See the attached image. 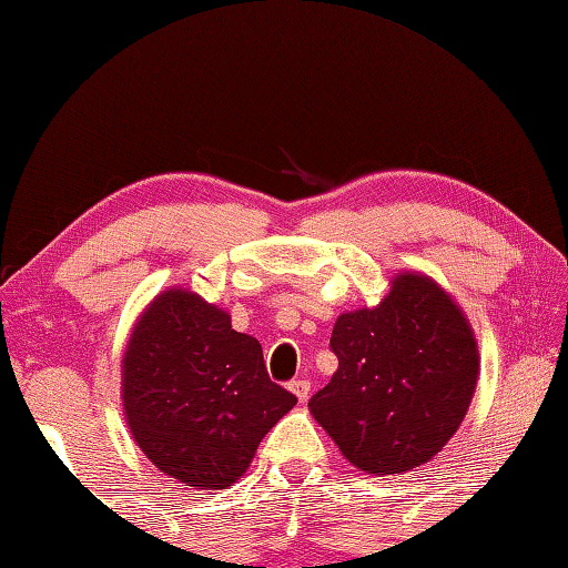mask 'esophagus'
I'll return each instance as SVG.
<instances>
[{
  "mask_svg": "<svg viewBox=\"0 0 568 568\" xmlns=\"http://www.w3.org/2000/svg\"><path fill=\"white\" fill-rule=\"evenodd\" d=\"M287 389H291L301 402H307V397H311V383H307V379H293Z\"/></svg>",
  "mask_w": 568,
  "mask_h": 568,
  "instance_id": "34e87169",
  "label": "esophagus"
}]
</instances>
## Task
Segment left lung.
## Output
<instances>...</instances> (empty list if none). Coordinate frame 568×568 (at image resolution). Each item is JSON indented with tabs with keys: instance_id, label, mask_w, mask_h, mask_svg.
<instances>
[{
	"instance_id": "1",
	"label": "left lung",
	"mask_w": 568,
	"mask_h": 568,
	"mask_svg": "<svg viewBox=\"0 0 568 568\" xmlns=\"http://www.w3.org/2000/svg\"><path fill=\"white\" fill-rule=\"evenodd\" d=\"M337 369L307 407L343 457L373 477L427 464L455 437L479 379L467 315L419 271L392 275L387 295L335 320Z\"/></svg>"
}]
</instances>
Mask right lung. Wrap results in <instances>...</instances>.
<instances>
[{
	"instance_id": "add662e5",
	"label": "right lung",
	"mask_w": 568,
	"mask_h": 568,
	"mask_svg": "<svg viewBox=\"0 0 568 568\" xmlns=\"http://www.w3.org/2000/svg\"><path fill=\"white\" fill-rule=\"evenodd\" d=\"M295 402L267 377L261 343L235 333L223 307L189 287L161 291L131 327L123 417L153 467L183 487L239 481Z\"/></svg>"
}]
</instances>
